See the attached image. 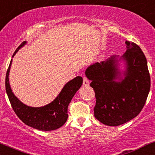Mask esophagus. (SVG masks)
<instances>
[{
    "mask_svg": "<svg viewBox=\"0 0 155 155\" xmlns=\"http://www.w3.org/2000/svg\"><path fill=\"white\" fill-rule=\"evenodd\" d=\"M83 86H89V81H88L86 77L84 78Z\"/></svg>",
    "mask_w": 155,
    "mask_h": 155,
    "instance_id": "obj_1",
    "label": "esophagus"
}]
</instances>
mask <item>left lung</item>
Returning a JSON list of instances; mask_svg holds the SVG:
<instances>
[{
  "label": "left lung",
  "instance_id": "obj_1",
  "mask_svg": "<svg viewBox=\"0 0 155 155\" xmlns=\"http://www.w3.org/2000/svg\"><path fill=\"white\" fill-rule=\"evenodd\" d=\"M123 56H112L106 61L91 64L86 77L96 94L94 116L103 124L117 126L133 119L145 106L150 90L147 61L140 47L125 42ZM124 61L121 72L119 61Z\"/></svg>",
  "mask_w": 155,
  "mask_h": 155
}]
</instances>
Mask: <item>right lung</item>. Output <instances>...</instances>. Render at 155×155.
I'll return each instance as SVG.
<instances>
[{"label": "right lung", "instance_id": "1", "mask_svg": "<svg viewBox=\"0 0 155 155\" xmlns=\"http://www.w3.org/2000/svg\"><path fill=\"white\" fill-rule=\"evenodd\" d=\"M27 43L25 41L18 47L13 57ZM13 59L10 61L5 76V90L12 108L25 124L43 131L54 130L61 127L68 118L67 108L72 98L83 83L81 76H76L67 82L57 98L50 104L42 107H31L24 104L12 91L9 83V72Z\"/></svg>", "mask_w": 155, "mask_h": 155}]
</instances>
